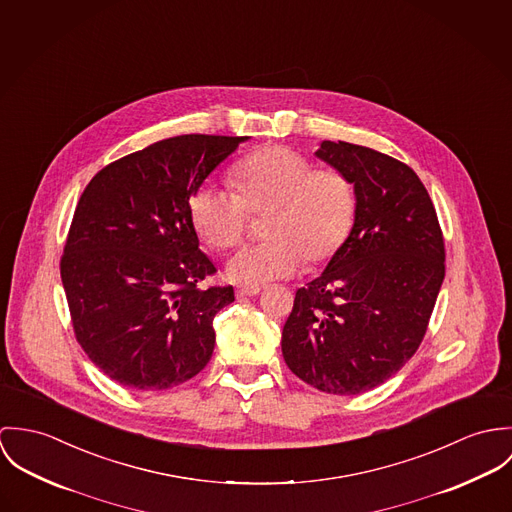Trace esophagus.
Here are the masks:
<instances>
[{
	"label": "esophagus",
	"instance_id": "esophagus-1",
	"mask_svg": "<svg viewBox=\"0 0 512 512\" xmlns=\"http://www.w3.org/2000/svg\"><path fill=\"white\" fill-rule=\"evenodd\" d=\"M261 292V286H237L235 294L237 298H247V296H257Z\"/></svg>",
	"mask_w": 512,
	"mask_h": 512
}]
</instances>
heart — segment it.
<instances>
[{"instance_id": "1", "label": "heart", "mask_w": 512, "mask_h": 512, "mask_svg": "<svg viewBox=\"0 0 512 512\" xmlns=\"http://www.w3.org/2000/svg\"><path fill=\"white\" fill-rule=\"evenodd\" d=\"M235 188L206 182L188 200L202 239L218 249L235 247L251 212L263 214L267 241L243 247L229 263V279L265 284L294 275L304 259L320 265L338 255L357 216L353 182L338 169H316L302 153L271 145L233 167Z\"/></svg>"}]
</instances>
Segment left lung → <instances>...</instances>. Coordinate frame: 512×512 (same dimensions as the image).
<instances>
[{
    "mask_svg": "<svg viewBox=\"0 0 512 512\" xmlns=\"http://www.w3.org/2000/svg\"><path fill=\"white\" fill-rule=\"evenodd\" d=\"M316 155L353 182L357 216L326 271L296 290L283 357L322 393L361 395L424 340L446 275L444 233L408 165L345 141H322Z\"/></svg>",
    "mask_w": 512,
    "mask_h": 512,
    "instance_id": "8db88e82",
    "label": "left lung"
}]
</instances>
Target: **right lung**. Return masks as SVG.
<instances>
[{"label":"right lung","mask_w":512,"mask_h":512,"mask_svg":"<svg viewBox=\"0 0 512 512\" xmlns=\"http://www.w3.org/2000/svg\"><path fill=\"white\" fill-rule=\"evenodd\" d=\"M247 137L178 135L121 157L84 188L60 257L76 341L112 381L165 391L212 357L233 286L200 251L190 194Z\"/></svg>","instance_id":"1"}]
</instances>
